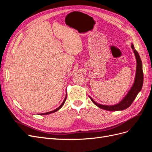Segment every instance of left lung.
<instances>
[{"label": "left lung", "instance_id": "8db88e82", "mask_svg": "<svg viewBox=\"0 0 152 152\" xmlns=\"http://www.w3.org/2000/svg\"><path fill=\"white\" fill-rule=\"evenodd\" d=\"M131 48L133 50V52H134L135 54L136 64H137L136 76H135V80H134V84H133L132 87L129 90V91L128 92L127 95L124 98V99L122 101H121V102H119L117 104H114V105L101 104L94 102L93 99L89 96V98L92 102H93V103L99 108L105 110H108V111H118V110H125L130 107L132 103L133 102V101H134V99L136 98L137 94H138L140 92V91L141 90L142 84H143V72H142V62L138 53L136 51V50L134 49V45L132 44H131Z\"/></svg>", "mask_w": 152, "mask_h": 152}]
</instances>
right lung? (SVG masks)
Segmentation results:
<instances>
[{"instance_id":"obj_1","label":"right lung","mask_w":152,"mask_h":152,"mask_svg":"<svg viewBox=\"0 0 152 152\" xmlns=\"http://www.w3.org/2000/svg\"><path fill=\"white\" fill-rule=\"evenodd\" d=\"M66 96H65V99H64V101H63V102L61 103V104L59 106V107L58 108H56V109H55L54 110H53V111H50V112H46V113H40V115H48V114H50V113H54V112H57L58 110H59V109H60L63 106V104H64V103H65V101H66Z\"/></svg>"}]
</instances>
